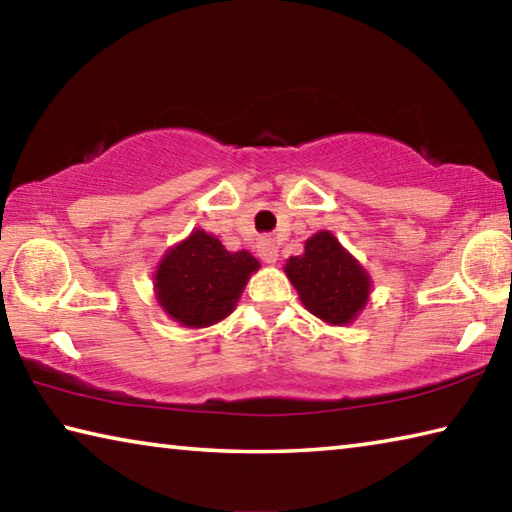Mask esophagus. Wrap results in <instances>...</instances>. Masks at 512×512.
<instances>
[{"mask_svg": "<svg viewBox=\"0 0 512 512\" xmlns=\"http://www.w3.org/2000/svg\"><path fill=\"white\" fill-rule=\"evenodd\" d=\"M257 253H259V257L264 259L266 264H275L277 262V246H275L273 239H259Z\"/></svg>", "mask_w": 512, "mask_h": 512, "instance_id": "34e87169", "label": "esophagus"}]
</instances>
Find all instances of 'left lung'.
<instances>
[{
  "instance_id": "left-lung-1",
  "label": "left lung",
  "mask_w": 512,
  "mask_h": 512,
  "mask_svg": "<svg viewBox=\"0 0 512 512\" xmlns=\"http://www.w3.org/2000/svg\"><path fill=\"white\" fill-rule=\"evenodd\" d=\"M284 273L307 311L327 325H350L368 305L372 280L366 268L329 230L305 241V253L289 257Z\"/></svg>"
}]
</instances>
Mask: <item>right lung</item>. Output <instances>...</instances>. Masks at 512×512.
<instances>
[{"label":"right lung","instance_id":"right-lung-1","mask_svg":"<svg viewBox=\"0 0 512 512\" xmlns=\"http://www.w3.org/2000/svg\"><path fill=\"white\" fill-rule=\"evenodd\" d=\"M259 262L248 250L225 248L205 230L178 241L153 273L155 300L183 327L201 329L232 314Z\"/></svg>","mask_w":512,"mask_h":512}]
</instances>
